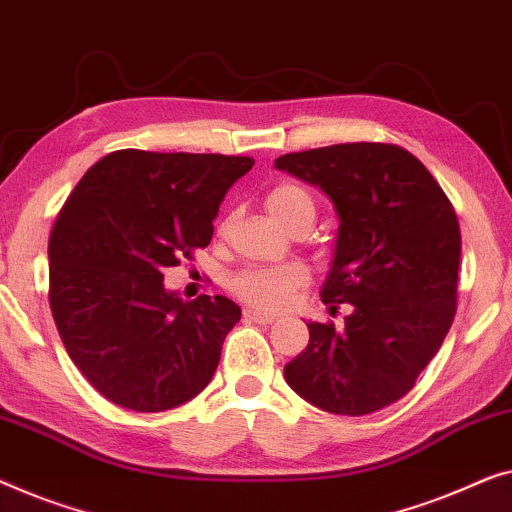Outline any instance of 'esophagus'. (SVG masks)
Returning a JSON list of instances; mask_svg holds the SVG:
<instances>
[{"instance_id":"esophagus-1","label":"esophagus","mask_w":512,"mask_h":512,"mask_svg":"<svg viewBox=\"0 0 512 512\" xmlns=\"http://www.w3.org/2000/svg\"><path fill=\"white\" fill-rule=\"evenodd\" d=\"M243 318L255 322V325H271V322H276V315H269V313H259V311H243Z\"/></svg>"}]
</instances>
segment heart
Masks as SVG:
<instances>
[{"label": "heart", "mask_w": 512, "mask_h": 512, "mask_svg": "<svg viewBox=\"0 0 512 512\" xmlns=\"http://www.w3.org/2000/svg\"><path fill=\"white\" fill-rule=\"evenodd\" d=\"M269 213L280 225L290 229H311L315 222V201L301 185L278 183L266 192L264 199ZM225 232V222L220 225ZM308 283V269L299 262H287L276 266H250L236 273L229 280L232 290L248 306L262 308V311H283L290 306L294 294Z\"/></svg>", "instance_id": "heart-1"}]
</instances>
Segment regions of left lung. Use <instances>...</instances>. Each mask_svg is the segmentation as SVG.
<instances>
[{
  "label": "left lung",
  "mask_w": 512,
  "mask_h": 512,
  "mask_svg": "<svg viewBox=\"0 0 512 512\" xmlns=\"http://www.w3.org/2000/svg\"><path fill=\"white\" fill-rule=\"evenodd\" d=\"M280 171L318 185L341 220L322 301L350 304L345 327L308 322L306 350L285 364L299 397L334 415H369L415 387L457 311L462 255L443 187L394 143H336L287 153Z\"/></svg>",
  "instance_id": "left-lung-1"
}]
</instances>
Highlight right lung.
<instances>
[{"label": "right lung", "instance_id": "obj_1", "mask_svg": "<svg viewBox=\"0 0 512 512\" xmlns=\"http://www.w3.org/2000/svg\"><path fill=\"white\" fill-rule=\"evenodd\" d=\"M253 157L115 150L85 171L48 239V301L88 383L115 406L160 413L211 383L241 320L227 297L183 301L164 269L213 239V218Z\"/></svg>", "mask_w": 512, "mask_h": 512}]
</instances>
